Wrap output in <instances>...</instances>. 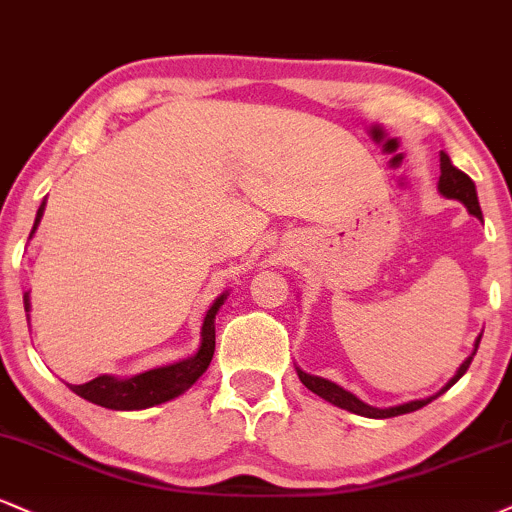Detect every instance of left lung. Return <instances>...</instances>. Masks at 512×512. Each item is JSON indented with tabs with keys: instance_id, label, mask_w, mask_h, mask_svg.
Segmentation results:
<instances>
[{
	"instance_id": "8db88e82",
	"label": "left lung",
	"mask_w": 512,
	"mask_h": 512,
	"mask_svg": "<svg viewBox=\"0 0 512 512\" xmlns=\"http://www.w3.org/2000/svg\"><path fill=\"white\" fill-rule=\"evenodd\" d=\"M439 190L441 195L451 197V200H460L463 205L467 207V212L474 214L477 219H482V209H479V200H477V190H474V183L472 178L463 174V171L458 169V166H453L451 157L446 155V152H441V176H439ZM479 341H482V334L477 336V341H474V350L472 355L467 357L463 365L458 367V372H455V377L448 381L446 386L439 393H434V396L424 398V400H410V403H403V405H396V408H372V405L362 403L360 398L353 396V393L341 389V386L334 384V381L329 379H322V377H312V374L303 372V369H298V377L303 384L310 389L312 393H317L319 398L329 400L331 405H338V408L348 410V412H355V415H362V417H372V420H386V417H396V415H405V412H415L424 408L427 403H432L441 396V393H446L451 386L458 381L463 374L467 372V367H470L472 357L477 355V348H479Z\"/></svg>"
}]
</instances>
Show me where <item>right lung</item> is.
<instances>
[{
  "instance_id": "right-lung-1",
  "label": "right lung",
  "mask_w": 512,
  "mask_h": 512,
  "mask_svg": "<svg viewBox=\"0 0 512 512\" xmlns=\"http://www.w3.org/2000/svg\"><path fill=\"white\" fill-rule=\"evenodd\" d=\"M42 212H45V202H42L38 209L33 233L38 229ZM33 233H30V236H33ZM224 300H226V293H221L212 303V307L207 310L205 322H202V341L195 355H190L181 362H174V365L135 374L131 379H116V377H109V374H102V377L92 379L88 384H78V386L69 384V389L73 393H78L80 398L90 400V403L102 405V408H109V410H145V408H152V405L166 403V400L181 396L183 391H188L190 386H193L195 381L207 372L209 362H212L214 319H217V312L219 307L224 305ZM23 305H26V312H30L28 293H23Z\"/></svg>"
}]
</instances>
